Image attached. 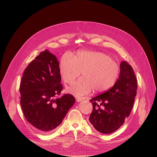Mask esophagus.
<instances>
[{
  "label": "esophagus",
  "mask_w": 157,
  "mask_h": 157,
  "mask_svg": "<svg viewBox=\"0 0 157 157\" xmlns=\"http://www.w3.org/2000/svg\"><path fill=\"white\" fill-rule=\"evenodd\" d=\"M83 99V98H76V101H77V102H80V101H81Z\"/></svg>",
  "instance_id": "obj_1"
}]
</instances>
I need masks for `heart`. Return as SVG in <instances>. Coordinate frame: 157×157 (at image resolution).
I'll list each match as a JSON object with an SVG mask.
<instances>
[{"instance_id": "b5f03b06", "label": "heart", "mask_w": 157, "mask_h": 157, "mask_svg": "<svg viewBox=\"0 0 157 157\" xmlns=\"http://www.w3.org/2000/svg\"><path fill=\"white\" fill-rule=\"evenodd\" d=\"M59 72L63 81L72 84L80 75L82 78L67 89L76 97L88 94L91 90L101 92L113 85L120 75V67L108 55L101 52L80 51L72 57L65 53L61 58Z\"/></svg>"}]
</instances>
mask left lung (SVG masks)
I'll return each mask as SVG.
<instances>
[{
    "instance_id": "left-lung-1",
    "label": "left lung",
    "mask_w": 157,
    "mask_h": 157,
    "mask_svg": "<svg viewBox=\"0 0 157 157\" xmlns=\"http://www.w3.org/2000/svg\"><path fill=\"white\" fill-rule=\"evenodd\" d=\"M137 80L126 61L120 65L119 78L110 90L90 99L93 110L90 124L102 134H111L121 127L130 115L136 95Z\"/></svg>"
}]
</instances>
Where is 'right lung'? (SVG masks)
Segmentation results:
<instances>
[{
  "label": "right lung",
  "mask_w": 157,
  "mask_h": 157,
  "mask_svg": "<svg viewBox=\"0 0 157 157\" xmlns=\"http://www.w3.org/2000/svg\"><path fill=\"white\" fill-rule=\"evenodd\" d=\"M56 57L41 52L25 69L20 84L21 105L25 118L42 134L54 131L75 102L71 94L58 98L63 90Z\"/></svg>",
  "instance_id": "obj_1"
}]
</instances>
